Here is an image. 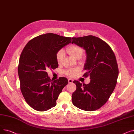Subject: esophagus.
I'll use <instances>...</instances> for the list:
<instances>
[{
	"label": "esophagus",
	"mask_w": 134,
	"mask_h": 134,
	"mask_svg": "<svg viewBox=\"0 0 134 134\" xmlns=\"http://www.w3.org/2000/svg\"><path fill=\"white\" fill-rule=\"evenodd\" d=\"M73 80L72 79H68V82L69 83H72L73 82Z\"/></svg>",
	"instance_id": "34e87169"
}]
</instances>
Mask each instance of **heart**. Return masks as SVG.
Returning a JSON list of instances; mask_svg holds the SVG:
<instances>
[{"instance_id": "1", "label": "heart", "mask_w": 134, "mask_h": 134, "mask_svg": "<svg viewBox=\"0 0 134 134\" xmlns=\"http://www.w3.org/2000/svg\"><path fill=\"white\" fill-rule=\"evenodd\" d=\"M67 51L73 58L75 59H79L83 53V49L79 46L72 45L67 49ZM65 57L64 52L61 49L56 54V59L58 63H61ZM79 69L78 68H74L68 69L65 71L66 74L69 76H73L78 72Z\"/></svg>"}]
</instances>
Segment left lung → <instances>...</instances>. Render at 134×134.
Listing matches in <instances>:
<instances>
[{"instance_id": "1", "label": "left lung", "mask_w": 134, "mask_h": 134, "mask_svg": "<svg viewBox=\"0 0 134 134\" xmlns=\"http://www.w3.org/2000/svg\"><path fill=\"white\" fill-rule=\"evenodd\" d=\"M72 42L86 51L83 76L91 79L88 84L73 81L76 89L72 103L82 110H97L107 102L116 87L119 72L115 55L107 42L92 35L72 37Z\"/></svg>"}]
</instances>
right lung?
I'll list each match as a JSON object with an SVG mask.
<instances>
[{"label":"right lung","mask_w":134,"mask_h":134,"mask_svg":"<svg viewBox=\"0 0 134 134\" xmlns=\"http://www.w3.org/2000/svg\"><path fill=\"white\" fill-rule=\"evenodd\" d=\"M71 38L53 33L41 35L30 40L22 51L18 67L20 88L26 102L34 110L45 111L55 107L68 84L65 77L52 81L47 71L58 67L56 54L71 43Z\"/></svg>","instance_id":"add662e5"}]
</instances>
